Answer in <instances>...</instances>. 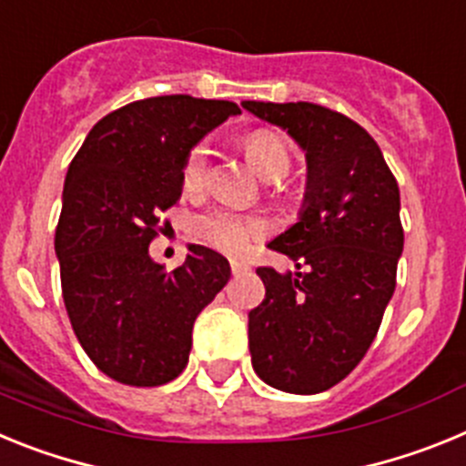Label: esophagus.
<instances>
[{"mask_svg":"<svg viewBox=\"0 0 466 466\" xmlns=\"http://www.w3.org/2000/svg\"><path fill=\"white\" fill-rule=\"evenodd\" d=\"M230 270H233V275L247 273V270H249V263L238 261V258H230Z\"/></svg>","mask_w":466,"mask_h":466,"instance_id":"obj_1","label":"esophagus"}]
</instances>
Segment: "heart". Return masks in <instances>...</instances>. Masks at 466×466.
<instances>
[{
	"mask_svg": "<svg viewBox=\"0 0 466 466\" xmlns=\"http://www.w3.org/2000/svg\"><path fill=\"white\" fill-rule=\"evenodd\" d=\"M247 154L257 166V170L268 179H279L289 172L291 160V144L287 142L282 133L270 130V127H258L254 133L247 135L245 139ZM209 156L212 147L208 142H198L187 154L182 163V187L184 191L198 193L208 187L209 179ZM193 233L198 240L205 245L219 249L226 254H240L252 242L261 240L268 233V224L261 217L254 214L233 212V209L217 208L200 214L193 221Z\"/></svg>",
	"mask_w": 466,
	"mask_h": 466,
	"instance_id": "b5f03b06",
	"label": "heart"
}]
</instances>
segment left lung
Masks as SVG:
<instances>
[{"instance_id": "8db88e82", "label": "left lung", "mask_w": 466, "mask_h": 466, "mask_svg": "<svg viewBox=\"0 0 466 466\" xmlns=\"http://www.w3.org/2000/svg\"><path fill=\"white\" fill-rule=\"evenodd\" d=\"M242 106L284 127L308 158L300 219L268 245L299 273L257 268L266 299L249 312L252 366L282 392H324L364 360L397 287L399 184L376 139L340 111L312 102Z\"/></svg>"}]
</instances>
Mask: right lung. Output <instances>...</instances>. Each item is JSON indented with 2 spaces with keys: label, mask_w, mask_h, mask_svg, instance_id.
<instances>
[{
  "label": "right lung",
  "mask_w": 466,
  "mask_h": 466,
  "mask_svg": "<svg viewBox=\"0 0 466 466\" xmlns=\"http://www.w3.org/2000/svg\"><path fill=\"white\" fill-rule=\"evenodd\" d=\"M236 114V102L191 95L130 102L95 123L69 163L56 228L63 299L81 348L111 380H175L196 317L228 282L214 249L191 245L166 273L149 245L170 226L163 212L182 196L191 147Z\"/></svg>",
  "instance_id": "1"
}]
</instances>
